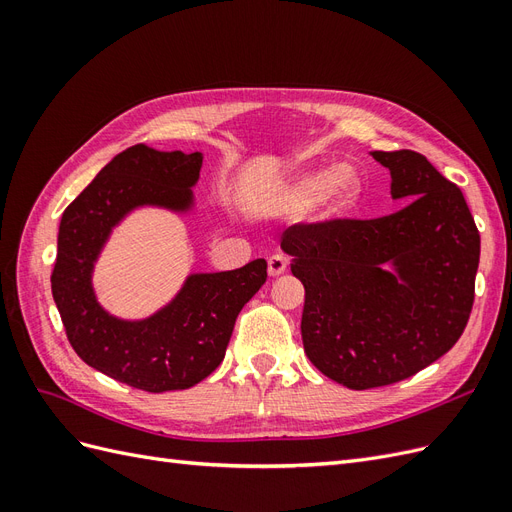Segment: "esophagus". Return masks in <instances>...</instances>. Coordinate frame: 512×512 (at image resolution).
I'll return each mask as SVG.
<instances>
[{
  "instance_id": "34e87169",
  "label": "esophagus",
  "mask_w": 512,
  "mask_h": 512,
  "mask_svg": "<svg viewBox=\"0 0 512 512\" xmlns=\"http://www.w3.org/2000/svg\"><path fill=\"white\" fill-rule=\"evenodd\" d=\"M286 269H288L286 256L273 254V256L269 258V275H271V277H280L282 273H286Z\"/></svg>"
}]
</instances>
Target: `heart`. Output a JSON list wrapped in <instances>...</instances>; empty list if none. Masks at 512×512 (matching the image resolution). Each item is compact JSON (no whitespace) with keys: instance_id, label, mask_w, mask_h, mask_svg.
<instances>
[{"instance_id":"obj_1","label":"heart","mask_w":512,"mask_h":512,"mask_svg":"<svg viewBox=\"0 0 512 512\" xmlns=\"http://www.w3.org/2000/svg\"><path fill=\"white\" fill-rule=\"evenodd\" d=\"M365 192V177L354 164H320L307 168L273 196V209L297 218L318 205L320 218L339 220L356 209Z\"/></svg>"}]
</instances>
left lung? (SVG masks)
Segmentation results:
<instances>
[{"label": "left lung", "mask_w": 512, "mask_h": 512, "mask_svg": "<svg viewBox=\"0 0 512 512\" xmlns=\"http://www.w3.org/2000/svg\"><path fill=\"white\" fill-rule=\"evenodd\" d=\"M408 203L378 220L292 226L282 250L305 288L307 359L354 391L414 376L466 329L480 235L461 190L421 153L371 151Z\"/></svg>", "instance_id": "obj_1"}]
</instances>
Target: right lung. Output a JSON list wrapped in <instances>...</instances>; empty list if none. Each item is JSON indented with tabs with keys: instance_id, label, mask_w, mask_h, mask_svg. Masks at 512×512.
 Wrapping results in <instances>:
<instances>
[{
	"instance_id": "right-lung-1",
	"label": "right lung",
	"mask_w": 512,
	"mask_h": 512,
	"mask_svg": "<svg viewBox=\"0 0 512 512\" xmlns=\"http://www.w3.org/2000/svg\"><path fill=\"white\" fill-rule=\"evenodd\" d=\"M200 166V151L134 145L100 170L59 222L51 288L74 352L149 393L190 389L215 371L243 305L267 282V260L258 258L235 271L190 273L173 299L141 320L100 305L91 277L113 228L143 207L190 213Z\"/></svg>"
}]
</instances>
